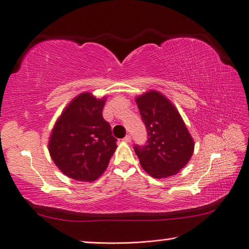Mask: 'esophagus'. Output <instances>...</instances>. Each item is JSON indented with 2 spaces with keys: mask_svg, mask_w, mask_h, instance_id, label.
I'll return each mask as SVG.
<instances>
[{
  "mask_svg": "<svg viewBox=\"0 0 249 249\" xmlns=\"http://www.w3.org/2000/svg\"><path fill=\"white\" fill-rule=\"evenodd\" d=\"M124 142H126V143H129V142H131V140H132V138H131V136L130 135H126V136L123 139Z\"/></svg>",
  "mask_w": 249,
  "mask_h": 249,
  "instance_id": "1",
  "label": "esophagus"
}]
</instances>
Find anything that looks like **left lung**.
Listing matches in <instances>:
<instances>
[{
    "label": "left lung",
    "mask_w": 249,
    "mask_h": 249,
    "mask_svg": "<svg viewBox=\"0 0 249 249\" xmlns=\"http://www.w3.org/2000/svg\"><path fill=\"white\" fill-rule=\"evenodd\" d=\"M148 139L135 145L141 167L155 178H166L184 168L194 152V141L173 104L157 90L136 97Z\"/></svg>",
    "instance_id": "1"
}]
</instances>
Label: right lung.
<instances>
[{
  "label": "right lung",
  "instance_id": "1",
  "mask_svg": "<svg viewBox=\"0 0 249 249\" xmlns=\"http://www.w3.org/2000/svg\"><path fill=\"white\" fill-rule=\"evenodd\" d=\"M106 100L107 96L96 99L90 92L80 93L67 105L53 127L49 152L66 177L93 182L107 169L117 140L102 114Z\"/></svg>",
  "mask_w": 249,
  "mask_h": 249
}]
</instances>
